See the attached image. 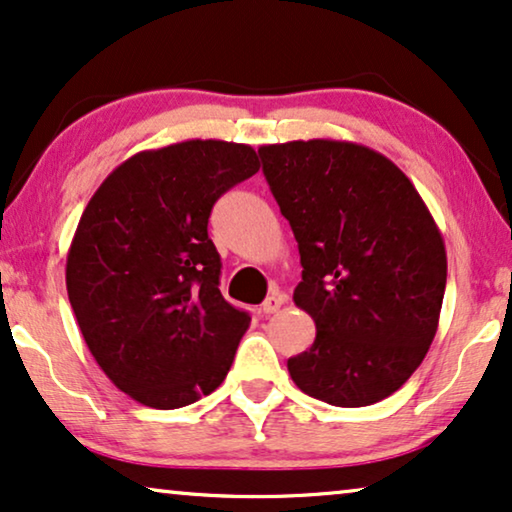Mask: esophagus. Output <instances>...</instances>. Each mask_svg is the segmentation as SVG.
I'll use <instances>...</instances> for the list:
<instances>
[{
	"label": "esophagus",
	"instance_id": "obj_1",
	"mask_svg": "<svg viewBox=\"0 0 512 512\" xmlns=\"http://www.w3.org/2000/svg\"><path fill=\"white\" fill-rule=\"evenodd\" d=\"M286 303V296L284 293H279V291H275V293H270L268 298L263 300V305H261V312L265 314V317H268V314H275L279 307H282Z\"/></svg>",
	"mask_w": 512,
	"mask_h": 512
}]
</instances>
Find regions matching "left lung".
Masks as SVG:
<instances>
[{
	"label": "left lung",
	"mask_w": 512,
	"mask_h": 512,
	"mask_svg": "<svg viewBox=\"0 0 512 512\" xmlns=\"http://www.w3.org/2000/svg\"><path fill=\"white\" fill-rule=\"evenodd\" d=\"M296 235L303 282L293 303L317 326L289 359L300 391L363 408L408 382L438 331L447 282L443 235L387 156L340 139L258 149Z\"/></svg>",
	"instance_id": "1"
}]
</instances>
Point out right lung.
<instances>
[{
  "label": "right lung",
  "instance_id": "obj_1",
  "mask_svg": "<svg viewBox=\"0 0 512 512\" xmlns=\"http://www.w3.org/2000/svg\"><path fill=\"white\" fill-rule=\"evenodd\" d=\"M249 144L188 139L139 151L102 181L67 254V296L97 366L146 408L226 380L251 317L221 296L214 202L258 172Z\"/></svg>",
  "mask_w": 512,
  "mask_h": 512
}]
</instances>
